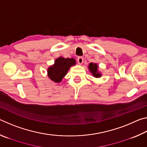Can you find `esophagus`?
I'll use <instances>...</instances> for the list:
<instances>
[{"label": "esophagus", "mask_w": 147, "mask_h": 147, "mask_svg": "<svg viewBox=\"0 0 147 147\" xmlns=\"http://www.w3.org/2000/svg\"><path fill=\"white\" fill-rule=\"evenodd\" d=\"M77 61H78V63L80 65L82 64L83 62H84V58H82V57L79 56V57H78V58H77Z\"/></svg>", "instance_id": "1"}]
</instances>
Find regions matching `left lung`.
<instances>
[{
	"label": "left lung",
	"instance_id": "obj_1",
	"mask_svg": "<svg viewBox=\"0 0 147 147\" xmlns=\"http://www.w3.org/2000/svg\"><path fill=\"white\" fill-rule=\"evenodd\" d=\"M89 69L94 77H96V78H98V77L101 76V74L98 73L97 71L98 65L96 63H89Z\"/></svg>",
	"mask_w": 147,
	"mask_h": 147
}]
</instances>
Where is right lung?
<instances>
[{
    "mask_svg": "<svg viewBox=\"0 0 147 147\" xmlns=\"http://www.w3.org/2000/svg\"><path fill=\"white\" fill-rule=\"evenodd\" d=\"M75 64L76 61L73 58H63L60 57L56 59L54 65L48 69L49 77L54 82H60L69 68Z\"/></svg>",
    "mask_w": 147,
    "mask_h": 147,
    "instance_id": "right-lung-1",
    "label": "right lung"
}]
</instances>
